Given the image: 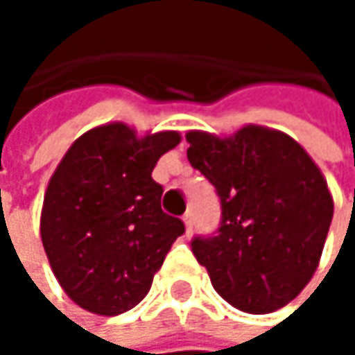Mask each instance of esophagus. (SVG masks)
Segmentation results:
<instances>
[{"instance_id":"obj_1","label":"esophagus","mask_w":355,"mask_h":355,"mask_svg":"<svg viewBox=\"0 0 355 355\" xmlns=\"http://www.w3.org/2000/svg\"><path fill=\"white\" fill-rule=\"evenodd\" d=\"M182 222H184V230H187V234H191V232H193V214H191V211H187V214L182 216Z\"/></svg>"}]
</instances>
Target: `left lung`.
I'll return each mask as SVG.
<instances>
[{"mask_svg": "<svg viewBox=\"0 0 355 355\" xmlns=\"http://www.w3.org/2000/svg\"><path fill=\"white\" fill-rule=\"evenodd\" d=\"M187 141L222 203L218 234L191 243L214 290L250 315L286 306L315 275L331 226L320 168L296 139L261 125L228 137L189 131Z\"/></svg>", "mask_w": 355, "mask_h": 355, "instance_id": "obj_1", "label": "left lung"}]
</instances>
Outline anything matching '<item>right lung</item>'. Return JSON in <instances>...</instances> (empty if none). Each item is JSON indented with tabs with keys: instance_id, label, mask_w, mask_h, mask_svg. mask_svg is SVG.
<instances>
[{
	"instance_id": "right-lung-1",
	"label": "right lung",
	"mask_w": 355,
	"mask_h": 355,
	"mask_svg": "<svg viewBox=\"0 0 355 355\" xmlns=\"http://www.w3.org/2000/svg\"><path fill=\"white\" fill-rule=\"evenodd\" d=\"M177 131L137 135L107 123L80 135L49 180L40 239L63 292L84 311L114 317L139 304L184 232L162 211L152 171Z\"/></svg>"
}]
</instances>
